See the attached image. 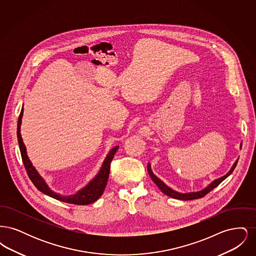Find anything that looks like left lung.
I'll use <instances>...</instances> for the list:
<instances>
[{
    "label": "left lung",
    "instance_id": "1",
    "mask_svg": "<svg viewBox=\"0 0 256 256\" xmlns=\"http://www.w3.org/2000/svg\"><path fill=\"white\" fill-rule=\"evenodd\" d=\"M238 163V159L236 160V162L233 164V166L232 167L230 170L224 176L220 178L218 180H214L213 182L210 183L206 188H204V190L202 191H198V192H192V193H187V194H182V193H178V192H176L174 191L172 189H170V187H168L165 183L163 182H161L159 180L158 178L154 174L152 170L150 169V164H148V174L152 178V180H154V182L156 183L158 186L159 189L165 194V195L169 196L170 198H178V200H196V198H202L204 196L208 194L210 191H212L214 188H216L220 183L222 182V180H224L230 174H232L233 170L235 169L236 165Z\"/></svg>",
    "mask_w": 256,
    "mask_h": 256
}]
</instances>
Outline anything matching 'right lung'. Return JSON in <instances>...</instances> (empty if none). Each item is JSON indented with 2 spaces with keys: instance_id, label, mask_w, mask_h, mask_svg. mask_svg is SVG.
<instances>
[{
  "instance_id": "obj_1",
  "label": "right lung",
  "mask_w": 256,
  "mask_h": 256,
  "mask_svg": "<svg viewBox=\"0 0 256 256\" xmlns=\"http://www.w3.org/2000/svg\"><path fill=\"white\" fill-rule=\"evenodd\" d=\"M23 110H24L22 108L21 113L19 115V118H18L17 137H18V143H19V148H20L21 156H22V160L24 163V168H26V174H28L30 180H32V182L34 184V186L40 192L50 196L58 200L64 202L67 204H76V206H86V204H90L96 202L98 198L102 195V193L104 191V188L106 186L108 180L110 176V164H111L112 159L114 158V154L118 150L119 146H115L110 150L106 158L104 159V164L98 172V174L95 176V178L93 180H91L86 185L84 188H82L80 191H78L74 195L67 196L58 195L50 189L48 185L45 182V180L39 176V174L37 172L36 168L32 166V162L30 161V159L26 156V146L23 143V139H22L21 134H20V126H21V122H22Z\"/></svg>"
}]
</instances>
